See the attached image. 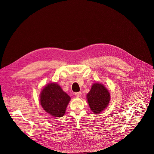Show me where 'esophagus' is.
Listing matches in <instances>:
<instances>
[{"label":"esophagus","instance_id":"obj_1","mask_svg":"<svg viewBox=\"0 0 154 154\" xmlns=\"http://www.w3.org/2000/svg\"><path fill=\"white\" fill-rule=\"evenodd\" d=\"M75 95L77 97H80L82 96V93L81 92H77L75 93Z\"/></svg>","mask_w":154,"mask_h":154}]
</instances>
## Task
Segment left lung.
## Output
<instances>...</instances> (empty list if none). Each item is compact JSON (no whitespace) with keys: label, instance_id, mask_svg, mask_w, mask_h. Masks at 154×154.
<instances>
[{"label":"left lung","instance_id":"1","mask_svg":"<svg viewBox=\"0 0 154 154\" xmlns=\"http://www.w3.org/2000/svg\"><path fill=\"white\" fill-rule=\"evenodd\" d=\"M88 103L91 111L99 114L107 107L110 100V94L103 84L95 83L87 94Z\"/></svg>","mask_w":154,"mask_h":154}]
</instances>
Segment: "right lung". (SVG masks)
Instances as JSON below:
<instances>
[{"mask_svg": "<svg viewBox=\"0 0 154 154\" xmlns=\"http://www.w3.org/2000/svg\"><path fill=\"white\" fill-rule=\"evenodd\" d=\"M40 103L45 110L54 117L64 116L71 97L57 83L48 84L40 94Z\"/></svg>", "mask_w": 154, "mask_h": 154, "instance_id": "1", "label": "right lung"}]
</instances>
